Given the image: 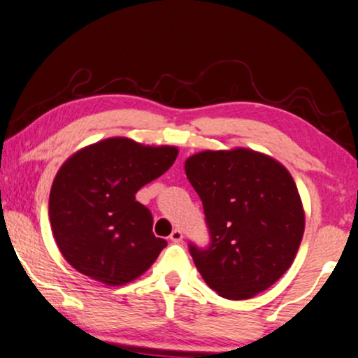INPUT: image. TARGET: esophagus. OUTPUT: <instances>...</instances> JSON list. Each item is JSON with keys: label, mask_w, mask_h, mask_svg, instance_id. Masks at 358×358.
<instances>
[{"label": "esophagus", "mask_w": 358, "mask_h": 358, "mask_svg": "<svg viewBox=\"0 0 358 358\" xmlns=\"http://www.w3.org/2000/svg\"><path fill=\"white\" fill-rule=\"evenodd\" d=\"M170 239L173 243H182V239H183V233L180 231V229H173V231H171V234H170Z\"/></svg>", "instance_id": "34e87169"}]
</instances>
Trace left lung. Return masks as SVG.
Returning a JSON list of instances; mask_svg holds the SVG:
<instances>
[{"instance_id": "left-lung-1", "label": "left lung", "mask_w": 358, "mask_h": 358, "mask_svg": "<svg viewBox=\"0 0 358 358\" xmlns=\"http://www.w3.org/2000/svg\"><path fill=\"white\" fill-rule=\"evenodd\" d=\"M203 201L211 243L189 244L194 266L221 297L244 301L291 268L304 236V206L286 166L236 147L205 150L185 162Z\"/></svg>"}]
</instances>
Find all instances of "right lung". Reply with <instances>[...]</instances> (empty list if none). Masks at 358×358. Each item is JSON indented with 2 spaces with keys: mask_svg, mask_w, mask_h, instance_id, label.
<instances>
[{
  "mask_svg": "<svg viewBox=\"0 0 358 358\" xmlns=\"http://www.w3.org/2000/svg\"><path fill=\"white\" fill-rule=\"evenodd\" d=\"M176 155L173 145L112 137L67 158L49 193V220L72 268L107 286H124L150 268L166 241L152 233V213L135 193Z\"/></svg>",
  "mask_w": 358,
  "mask_h": 358,
  "instance_id": "obj_1",
  "label": "right lung"
}]
</instances>
